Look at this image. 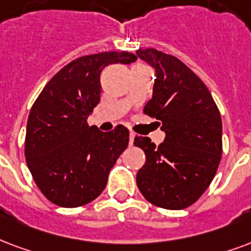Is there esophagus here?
Returning <instances> with one entry per match:
<instances>
[{
  "label": "esophagus",
  "mask_w": 251,
  "mask_h": 251,
  "mask_svg": "<svg viewBox=\"0 0 251 251\" xmlns=\"http://www.w3.org/2000/svg\"><path fill=\"white\" fill-rule=\"evenodd\" d=\"M134 137H135L134 133H133V131H130V134H129V145H130V146H133V142H134Z\"/></svg>",
  "instance_id": "34e87169"
}]
</instances>
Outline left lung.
<instances>
[{"label": "left lung", "instance_id": "8db88e82", "mask_svg": "<svg viewBox=\"0 0 251 251\" xmlns=\"http://www.w3.org/2000/svg\"><path fill=\"white\" fill-rule=\"evenodd\" d=\"M137 55L155 69L153 98L144 109L158 120L166 137L161 145L135 135L146 161L137 186L153 205L181 210L193 205L213 181L222 157V120L209 89L192 69L157 49Z\"/></svg>", "mask_w": 251, "mask_h": 251}]
</instances>
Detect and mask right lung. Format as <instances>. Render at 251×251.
<instances>
[{"mask_svg":"<svg viewBox=\"0 0 251 251\" xmlns=\"http://www.w3.org/2000/svg\"><path fill=\"white\" fill-rule=\"evenodd\" d=\"M127 51H103L74 59L59 70L29 113L25 158L41 193L61 207L96 200L129 144V130L100 131L88 117L101 98L100 75L107 65L130 64Z\"/></svg>","mask_w":251,"mask_h":251,"instance_id":"1","label":"right lung"}]
</instances>
